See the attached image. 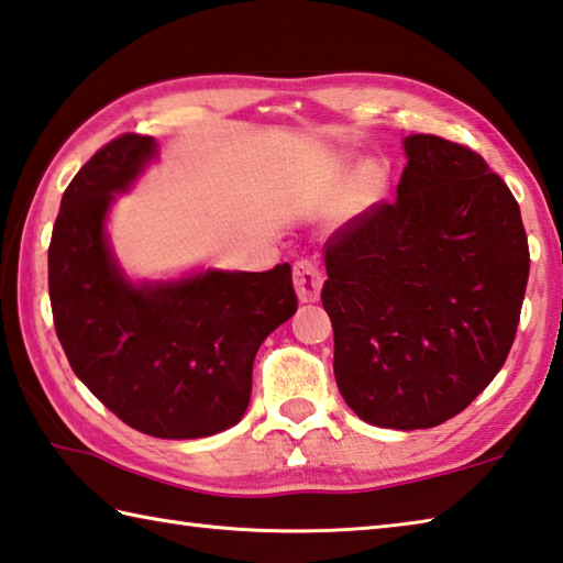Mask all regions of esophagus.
I'll list each match as a JSON object with an SVG mask.
<instances>
[{
    "label": "esophagus",
    "mask_w": 563,
    "mask_h": 563,
    "mask_svg": "<svg viewBox=\"0 0 563 563\" xmlns=\"http://www.w3.org/2000/svg\"><path fill=\"white\" fill-rule=\"evenodd\" d=\"M322 271L312 261H298L292 268V283L300 302H314L322 290Z\"/></svg>",
    "instance_id": "34e87169"
}]
</instances>
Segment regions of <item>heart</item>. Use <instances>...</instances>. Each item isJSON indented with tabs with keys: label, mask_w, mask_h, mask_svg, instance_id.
I'll return each mask as SVG.
<instances>
[{
	"label": "heart",
	"mask_w": 563,
	"mask_h": 563,
	"mask_svg": "<svg viewBox=\"0 0 563 563\" xmlns=\"http://www.w3.org/2000/svg\"><path fill=\"white\" fill-rule=\"evenodd\" d=\"M384 197V177L376 167L364 165L352 175L346 191L342 197L340 219L342 221H356L369 213L376 203Z\"/></svg>",
	"instance_id": "1"
}]
</instances>
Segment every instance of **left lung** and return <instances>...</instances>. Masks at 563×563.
Returning a JSON list of instances; mask_svg holds the SVG:
<instances>
[{"label": "left lung", "instance_id": "1", "mask_svg": "<svg viewBox=\"0 0 563 563\" xmlns=\"http://www.w3.org/2000/svg\"><path fill=\"white\" fill-rule=\"evenodd\" d=\"M396 199L324 243L334 379L362 421L441 426L512 350L529 278L519 203L470 147L404 140Z\"/></svg>", "mask_w": 563, "mask_h": 563}]
</instances>
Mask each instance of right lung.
Masks as SVG:
<instances>
[{
    "mask_svg": "<svg viewBox=\"0 0 563 563\" xmlns=\"http://www.w3.org/2000/svg\"><path fill=\"white\" fill-rule=\"evenodd\" d=\"M155 157V137L125 132L80 167L51 233L48 295L70 369L98 401L140 433L187 441L241 421L255 352L298 298L288 263L132 283L106 221Z\"/></svg>",
    "mask_w": 563,
    "mask_h": 563,
    "instance_id": "right-lung-1",
    "label": "right lung"
}]
</instances>
